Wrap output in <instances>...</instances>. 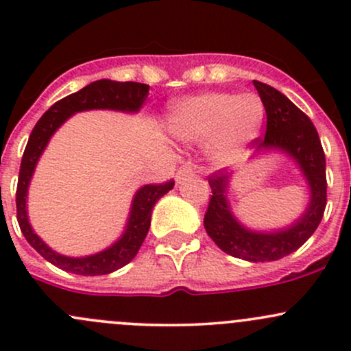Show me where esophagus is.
Instances as JSON below:
<instances>
[{"label": "esophagus", "instance_id": "1", "mask_svg": "<svg viewBox=\"0 0 351 351\" xmlns=\"http://www.w3.org/2000/svg\"><path fill=\"white\" fill-rule=\"evenodd\" d=\"M192 175H193V165L192 162H185V165H183L182 168L176 171L175 180H176V183H183L186 178H190Z\"/></svg>", "mask_w": 351, "mask_h": 351}]
</instances>
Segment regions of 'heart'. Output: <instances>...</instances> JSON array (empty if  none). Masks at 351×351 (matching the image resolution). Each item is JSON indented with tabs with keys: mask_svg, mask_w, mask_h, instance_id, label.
Returning <instances> with one entry per match:
<instances>
[{
	"mask_svg": "<svg viewBox=\"0 0 351 351\" xmlns=\"http://www.w3.org/2000/svg\"><path fill=\"white\" fill-rule=\"evenodd\" d=\"M265 108L256 95L202 93L173 105L168 130L185 143L210 140V156L219 165L236 161L254 139Z\"/></svg>",
	"mask_w": 351,
	"mask_h": 351,
	"instance_id": "1",
	"label": "heart"
}]
</instances>
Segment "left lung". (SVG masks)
I'll use <instances>...</instances> for the list:
<instances>
[{"label":"left lung","instance_id":"left-lung-1","mask_svg":"<svg viewBox=\"0 0 351 351\" xmlns=\"http://www.w3.org/2000/svg\"><path fill=\"white\" fill-rule=\"evenodd\" d=\"M265 112L267 134L256 139V154L278 151L287 154L302 173L309 186V204L297 221L277 231H253L232 214L229 204L231 173L217 171L208 176L212 197L204 226L212 241L224 253L253 261H275L299 250L313 236L326 208V158L316 127L309 117L285 95L261 81H253Z\"/></svg>","mask_w":351,"mask_h":351}]
</instances>
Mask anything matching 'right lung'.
I'll list each match as a JSON object with an SVG mask.
<instances>
[{"label": "right lung", "mask_w": 351, "mask_h": 351, "mask_svg": "<svg viewBox=\"0 0 351 351\" xmlns=\"http://www.w3.org/2000/svg\"><path fill=\"white\" fill-rule=\"evenodd\" d=\"M147 95H149L147 84L134 83V81L122 83V81L98 80L84 86L83 90L59 100L35 123L34 130L28 137L27 147H25L22 166H20L19 186H16V219H19L25 239L54 267L64 271H71V274L84 275V277L112 274V271L119 270V268L125 267L129 261H132L139 251L141 244L146 239L151 226L153 207L159 198L173 189V185H175L173 180L159 183V185L141 186L132 198L129 219H127L122 236L112 246L90 254V256H66V254L58 253L42 241L35 234L30 221H28L27 197L30 180L34 176L38 159H40L56 130L71 115L77 112H86V110H115V112L137 113L146 101Z\"/></svg>", "instance_id": "right-lung-1"}]
</instances>
